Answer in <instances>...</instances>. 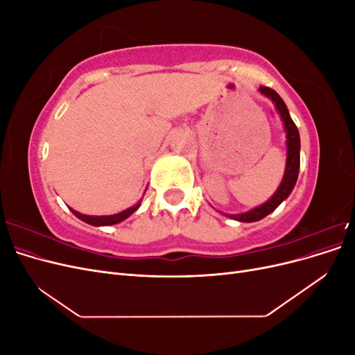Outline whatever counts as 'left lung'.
Returning a JSON list of instances; mask_svg holds the SVG:
<instances>
[{
    "mask_svg": "<svg viewBox=\"0 0 355 355\" xmlns=\"http://www.w3.org/2000/svg\"><path fill=\"white\" fill-rule=\"evenodd\" d=\"M259 92L266 96L268 99H271L272 103L275 105V108L280 114L282 120L284 123V130H286V144H287V159H286V170H284V176L280 187L274 192V196L268 200L266 202H263L262 206L252 209L245 213H240V214H227L228 218L234 219V220H240V222H256L261 220L268 214L272 213L280 204L290 196V192L293 191L296 180H297V175H299V166H300V137H299V132L297 127L293 123L292 116L288 114L287 106L284 103V101L278 96V93L270 87H265V85H261Z\"/></svg>",
    "mask_w": 355,
    "mask_h": 355,
    "instance_id": "obj_1",
    "label": "left lung"
}]
</instances>
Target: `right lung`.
I'll return each instance as SVG.
<instances>
[{
  "mask_svg": "<svg viewBox=\"0 0 355 355\" xmlns=\"http://www.w3.org/2000/svg\"><path fill=\"white\" fill-rule=\"evenodd\" d=\"M139 206H141V201L135 204V206L130 207V209H125V210L116 213V214H110V216H89V214H83V213L73 210L71 207L69 209L78 219H81L83 222L89 223V225H93V227H110V225L120 223L124 219H127L128 216H130V214H133L139 209Z\"/></svg>",
  "mask_w": 355,
  "mask_h": 355,
  "instance_id": "add662e5",
  "label": "right lung"
}]
</instances>
